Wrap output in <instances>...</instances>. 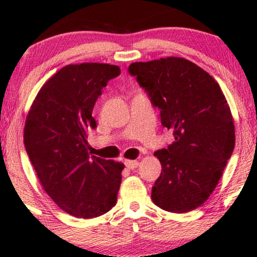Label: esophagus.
<instances>
[{
  "instance_id": "1",
  "label": "esophagus",
  "mask_w": 257,
  "mask_h": 257,
  "mask_svg": "<svg viewBox=\"0 0 257 257\" xmlns=\"http://www.w3.org/2000/svg\"><path fill=\"white\" fill-rule=\"evenodd\" d=\"M125 166L128 168V170H135L139 166V163L137 160H125Z\"/></svg>"
}]
</instances>
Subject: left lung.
I'll return each mask as SVG.
<instances>
[{
    "mask_svg": "<svg viewBox=\"0 0 257 257\" xmlns=\"http://www.w3.org/2000/svg\"><path fill=\"white\" fill-rule=\"evenodd\" d=\"M128 72L174 135L167 149L154 153L163 171L152 187L153 202L172 213L198 208L219 184L235 146L222 90L208 72L180 57L132 63Z\"/></svg>",
    "mask_w": 257,
    "mask_h": 257,
    "instance_id": "8db88e82",
    "label": "left lung"
}]
</instances>
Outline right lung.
<instances>
[{"label":"right lung","mask_w":257,"mask_h":257,"mask_svg":"<svg viewBox=\"0 0 257 257\" xmlns=\"http://www.w3.org/2000/svg\"><path fill=\"white\" fill-rule=\"evenodd\" d=\"M117 65L69 64L38 91L26 119L24 146L47 194L70 215L92 219L117 203L124 164L87 153L93 106Z\"/></svg>","instance_id":"1"}]
</instances>
